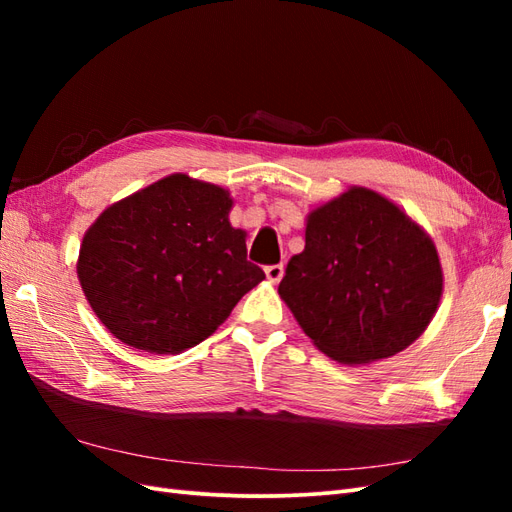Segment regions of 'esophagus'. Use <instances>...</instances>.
Returning a JSON list of instances; mask_svg holds the SVG:
<instances>
[{"instance_id": "34e87169", "label": "esophagus", "mask_w": 512, "mask_h": 512, "mask_svg": "<svg viewBox=\"0 0 512 512\" xmlns=\"http://www.w3.org/2000/svg\"><path fill=\"white\" fill-rule=\"evenodd\" d=\"M265 273H267V280L271 282V284H277L282 280V275H284V265H269L267 269H265Z\"/></svg>"}]
</instances>
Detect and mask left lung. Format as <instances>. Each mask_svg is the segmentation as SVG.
<instances>
[{
    "label": "left lung",
    "instance_id": "left-lung-1",
    "mask_svg": "<svg viewBox=\"0 0 512 512\" xmlns=\"http://www.w3.org/2000/svg\"><path fill=\"white\" fill-rule=\"evenodd\" d=\"M277 292L324 354L359 365L401 352L427 329L442 269L404 211L352 188L309 213L305 250L288 260Z\"/></svg>",
    "mask_w": 512,
    "mask_h": 512
}]
</instances>
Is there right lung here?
I'll list each match as a JSON object with an SVG mask.
<instances>
[{
  "mask_svg": "<svg viewBox=\"0 0 512 512\" xmlns=\"http://www.w3.org/2000/svg\"><path fill=\"white\" fill-rule=\"evenodd\" d=\"M218 185L170 175L108 207L79 254L85 297L123 344L177 354L207 339L265 280Z\"/></svg>",
  "mask_w": 512,
  "mask_h": 512,
  "instance_id": "add662e5",
  "label": "right lung"
}]
</instances>
